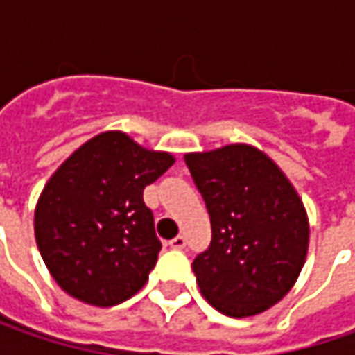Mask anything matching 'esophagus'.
Wrapping results in <instances>:
<instances>
[{"label":"esophagus","mask_w":355,"mask_h":355,"mask_svg":"<svg viewBox=\"0 0 355 355\" xmlns=\"http://www.w3.org/2000/svg\"><path fill=\"white\" fill-rule=\"evenodd\" d=\"M170 247H171V249H184V247H185V237L178 235L175 239H171Z\"/></svg>","instance_id":"esophagus-1"}]
</instances>
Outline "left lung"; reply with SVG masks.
Returning <instances> with one entry per match:
<instances>
[{"label": "left lung", "mask_w": 355, "mask_h": 355, "mask_svg": "<svg viewBox=\"0 0 355 355\" xmlns=\"http://www.w3.org/2000/svg\"><path fill=\"white\" fill-rule=\"evenodd\" d=\"M211 219V245L193 261L205 300L247 318L288 293L308 252L304 203L284 171L251 144L184 156Z\"/></svg>", "instance_id": "1"}]
</instances>
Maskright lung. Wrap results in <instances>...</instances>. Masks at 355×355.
Masks as SVG:
<instances>
[{
	"label": "right lung",
	"mask_w": 355,
	"mask_h": 355,
	"mask_svg": "<svg viewBox=\"0 0 355 355\" xmlns=\"http://www.w3.org/2000/svg\"><path fill=\"white\" fill-rule=\"evenodd\" d=\"M173 162L170 152L148 150L108 130L55 170L35 205V241L64 293L108 308L146 284L162 243L144 187Z\"/></svg>",
	"instance_id": "right-lung-1"
}]
</instances>
